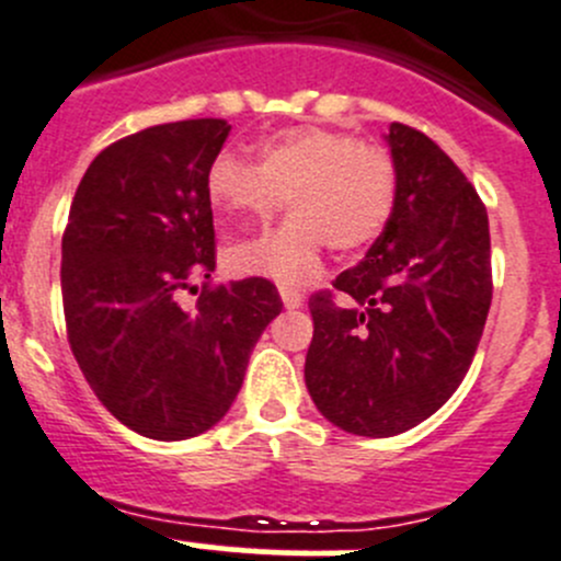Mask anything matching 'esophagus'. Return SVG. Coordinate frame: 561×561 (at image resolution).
Returning a JSON list of instances; mask_svg holds the SVG:
<instances>
[{
    "instance_id": "1",
    "label": "esophagus",
    "mask_w": 561,
    "mask_h": 561,
    "mask_svg": "<svg viewBox=\"0 0 561 561\" xmlns=\"http://www.w3.org/2000/svg\"><path fill=\"white\" fill-rule=\"evenodd\" d=\"M280 299H283V305H286L288 310L302 308V294H299L297 288H291V286H280Z\"/></svg>"
}]
</instances>
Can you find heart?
I'll use <instances>...</instances> for the list:
<instances>
[{
    "mask_svg": "<svg viewBox=\"0 0 561 561\" xmlns=\"http://www.w3.org/2000/svg\"><path fill=\"white\" fill-rule=\"evenodd\" d=\"M207 196L234 218L270 220L286 196L280 229L234 245L229 262L242 273L299 283L319 270L321 248L352 253L385 231L398 196L390 154L327 127H291L259 147V163L218 154Z\"/></svg>",
    "mask_w": 561,
    "mask_h": 561,
    "instance_id": "b5f03b06",
    "label": "heart"
}]
</instances>
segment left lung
Segmentation results:
<instances>
[{"mask_svg":"<svg viewBox=\"0 0 561 561\" xmlns=\"http://www.w3.org/2000/svg\"><path fill=\"white\" fill-rule=\"evenodd\" d=\"M398 196L379 240L335 294L310 297L305 385L316 409L357 436H396L436 412L467 376L491 308L488 213L425 133L385 136Z\"/></svg>","mask_w":561,"mask_h":561,"instance_id":"8db88e82","label":"left lung"}]
</instances>
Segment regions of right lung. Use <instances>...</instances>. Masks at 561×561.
<instances>
[{"label":"right lung","instance_id":"add662e5","mask_svg":"<svg viewBox=\"0 0 561 561\" xmlns=\"http://www.w3.org/2000/svg\"><path fill=\"white\" fill-rule=\"evenodd\" d=\"M226 119H185L119 138L92 160L62 237V302L81 374L147 439L180 442L224 420L253 346L280 313L278 288L215 270L207 174Z\"/></svg>","mask_w":561,"mask_h":561}]
</instances>
